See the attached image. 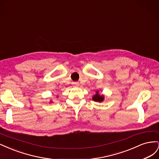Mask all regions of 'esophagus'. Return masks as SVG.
I'll return each instance as SVG.
<instances>
[{
    "label": "esophagus",
    "mask_w": 159,
    "mask_h": 159,
    "mask_svg": "<svg viewBox=\"0 0 159 159\" xmlns=\"http://www.w3.org/2000/svg\"><path fill=\"white\" fill-rule=\"evenodd\" d=\"M73 84H74V85H76V86H78V85H80V83H79V82H78V81H76V82H74V83H73Z\"/></svg>",
    "instance_id": "esophagus-1"
}]
</instances>
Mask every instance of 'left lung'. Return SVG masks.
Returning <instances> with one entry per match:
<instances>
[{
  "label": "left lung",
  "mask_w": 159,
  "mask_h": 159,
  "mask_svg": "<svg viewBox=\"0 0 159 159\" xmlns=\"http://www.w3.org/2000/svg\"><path fill=\"white\" fill-rule=\"evenodd\" d=\"M92 99H93V100L95 101V102H103V101L104 98H103V95H100L99 94V93H98V91H97V92H96V94L93 96Z\"/></svg>",
  "instance_id": "8db88e82"
}]
</instances>
